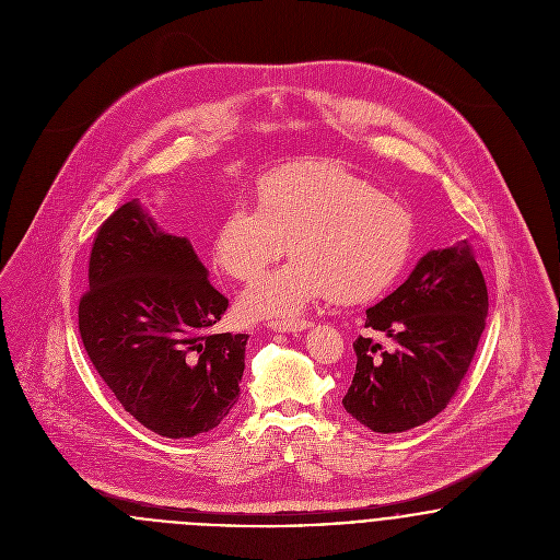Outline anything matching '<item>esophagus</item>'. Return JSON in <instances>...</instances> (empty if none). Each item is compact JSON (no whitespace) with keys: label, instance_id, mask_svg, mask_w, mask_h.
I'll return each instance as SVG.
<instances>
[{"label":"esophagus","instance_id":"1","mask_svg":"<svg viewBox=\"0 0 560 560\" xmlns=\"http://www.w3.org/2000/svg\"><path fill=\"white\" fill-rule=\"evenodd\" d=\"M273 331H282V334H295V331H304L306 327H311V320L306 319H276L267 323Z\"/></svg>","mask_w":560,"mask_h":560}]
</instances>
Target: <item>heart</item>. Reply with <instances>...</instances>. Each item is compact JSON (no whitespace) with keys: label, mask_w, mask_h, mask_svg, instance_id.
<instances>
[{"label":"heart","mask_w":560,"mask_h":560,"mask_svg":"<svg viewBox=\"0 0 560 560\" xmlns=\"http://www.w3.org/2000/svg\"><path fill=\"white\" fill-rule=\"evenodd\" d=\"M289 242L296 258L243 291V315L293 317L334 293L342 302L382 293L409 258L413 222L373 183L308 161L267 174L258 205L233 202L218 226L213 256L229 276L249 280Z\"/></svg>","instance_id":"1"}]
</instances>
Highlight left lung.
Listing matches in <instances>:
<instances>
[{
	"instance_id": "8db88e82",
	"label": "left lung",
	"mask_w": 560,
	"mask_h": 560,
	"mask_svg": "<svg viewBox=\"0 0 560 560\" xmlns=\"http://www.w3.org/2000/svg\"><path fill=\"white\" fill-rule=\"evenodd\" d=\"M487 308L468 241L427 252L397 291L366 311L364 327L384 331L395 349L358 336L345 409L375 433H400L435 418L472 364Z\"/></svg>"
}]
</instances>
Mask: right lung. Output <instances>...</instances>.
<instances>
[{
  "label": "right lung",
  "instance_id": "add662e5",
  "mask_svg": "<svg viewBox=\"0 0 560 560\" xmlns=\"http://www.w3.org/2000/svg\"><path fill=\"white\" fill-rule=\"evenodd\" d=\"M80 300L83 349L125 411L163 438L215 429L240 399L247 334H213L229 300L185 237L133 200L96 231Z\"/></svg>",
  "mask_w": 560,
  "mask_h": 560
}]
</instances>
